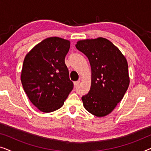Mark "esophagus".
Returning a JSON list of instances; mask_svg holds the SVG:
<instances>
[{
  "label": "esophagus",
  "mask_w": 151,
  "mask_h": 151,
  "mask_svg": "<svg viewBox=\"0 0 151 151\" xmlns=\"http://www.w3.org/2000/svg\"><path fill=\"white\" fill-rule=\"evenodd\" d=\"M80 82V80H78V81H76V82H74V86H75V87H77V86L79 85Z\"/></svg>",
  "instance_id": "1"
}]
</instances>
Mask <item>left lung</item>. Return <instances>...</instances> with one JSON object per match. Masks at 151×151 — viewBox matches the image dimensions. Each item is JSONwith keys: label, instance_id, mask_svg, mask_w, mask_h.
I'll return each mask as SVG.
<instances>
[{"label": "left lung", "instance_id": "obj_1", "mask_svg": "<svg viewBox=\"0 0 151 151\" xmlns=\"http://www.w3.org/2000/svg\"><path fill=\"white\" fill-rule=\"evenodd\" d=\"M76 47L88 58L91 67L90 91L82 97L84 108L97 117H104L112 112L129 87L127 59L104 38L80 40Z\"/></svg>", "mask_w": 151, "mask_h": 151}]
</instances>
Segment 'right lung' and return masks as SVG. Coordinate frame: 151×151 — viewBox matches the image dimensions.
Segmentation results:
<instances>
[{
	"label": "right lung",
	"mask_w": 151,
	"mask_h": 151,
	"mask_svg": "<svg viewBox=\"0 0 151 151\" xmlns=\"http://www.w3.org/2000/svg\"><path fill=\"white\" fill-rule=\"evenodd\" d=\"M69 48V40L51 37L36 45L24 58L22 86L32 104L42 112L63 106L73 88L65 63Z\"/></svg>",
	"instance_id": "1"
}]
</instances>
